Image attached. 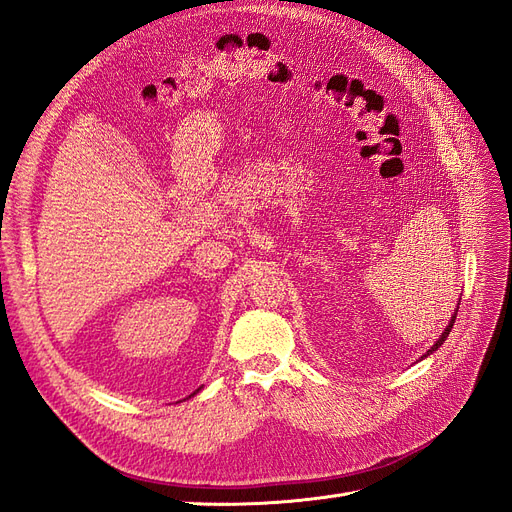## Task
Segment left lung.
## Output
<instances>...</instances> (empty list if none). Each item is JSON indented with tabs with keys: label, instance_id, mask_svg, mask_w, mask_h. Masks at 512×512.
I'll return each instance as SVG.
<instances>
[{
	"label": "left lung",
	"instance_id": "obj_1",
	"mask_svg": "<svg viewBox=\"0 0 512 512\" xmlns=\"http://www.w3.org/2000/svg\"><path fill=\"white\" fill-rule=\"evenodd\" d=\"M457 309H459V307H457ZM455 318H457V314H453V318H451V322H448V327H446V329H444V333H442V335H440V339H438V342H436V344H433V346H431V350H427V354H431V352H433V350H438V348H440V346H442V344H444V342H446V337H448V333H451V329H453V324H455ZM427 354H425V356H427Z\"/></svg>",
	"mask_w": 512,
	"mask_h": 512
}]
</instances>
